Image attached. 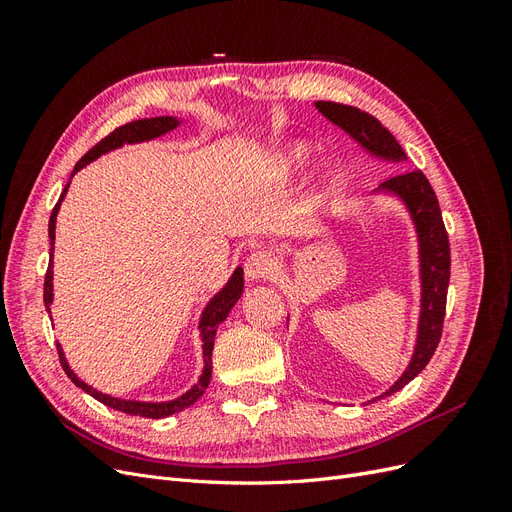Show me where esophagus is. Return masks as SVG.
<instances>
[{"mask_svg":"<svg viewBox=\"0 0 512 512\" xmlns=\"http://www.w3.org/2000/svg\"><path fill=\"white\" fill-rule=\"evenodd\" d=\"M275 273V256L271 252H254L245 260V277L250 282L269 280Z\"/></svg>","mask_w":512,"mask_h":512,"instance_id":"esophagus-1","label":"esophagus"}]
</instances>
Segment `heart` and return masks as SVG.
Here are the masks:
<instances>
[{
    "instance_id": "b5f03b06",
    "label": "heart",
    "mask_w": 512,
    "mask_h": 512,
    "mask_svg": "<svg viewBox=\"0 0 512 512\" xmlns=\"http://www.w3.org/2000/svg\"><path fill=\"white\" fill-rule=\"evenodd\" d=\"M307 158H309V149L305 145H294L282 156V168L288 170V173H297V170L305 166Z\"/></svg>"
}]
</instances>
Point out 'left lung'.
Here are the masks:
<instances>
[{
	"label": "left lung",
	"instance_id": "1",
	"mask_svg": "<svg viewBox=\"0 0 512 512\" xmlns=\"http://www.w3.org/2000/svg\"><path fill=\"white\" fill-rule=\"evenodd\" d=\"M316 108L331 123H335L350 138H354L369 156L386 162H406L404 149H401L395 136L374 115L359 111L354 106L324 100H318ZM378 192L399 198L408 209L418 239V273H421L418 275L421 277V314H418V331L412 359L391 389H386L382 395L376 397L382 399L404 389L410 380L421 374L440 344L446 312V290L448 280H451V247H448V235L442 222L436 192H433L421 170L389 177L380 183L376 194ZM376 399H369L367 404Z\"/></svg>",
	"mask_w": 512,
	"mask_h": 512
}]
</instances>
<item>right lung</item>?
Masks as SVG:
<instances>
[{
    "label": "right lung",
    "instance_id": "obj_1",
    "mask_svg": "<svg viewBox=\"0 0 512 512\" xmlns=\"http://www.w3.org/2000/svg\"><path fill=\"white\" fill-rule=\"evenodd\" d=\"M179 119L177 117H151V119H138V121H130L126 123V126L117 128L115 132L108 134L106 138H102V141L94 147L89 149L85 156L76 162L72 175L79 173L81 168H85L89 162H94L96 158H100L102 153H108L113 149H119L123 145H134V143H145V141H151V138H158L170 130H175L179 126ZM70 188V181L66 183L64 192H61L59 196V203L55 205L53 213H51V220H49V239H51V254H53V245H55V220H57V213H59V207L61 203H64L66 198V192ZM241 292H243V269L237 267L235 273L230 275V280L226 282V286L218 292L213 294L211 301L207 303V307L203 309V316H200V322H198V329H200V337H203V361H205V367H203V374H200L198 382L192 386L190 391H185L181 397L177 399H170V401H134V399H119V397H111L106 393H100L96 389H91L89 384H85L79 376L74 374V371L70 369L66 356H64V350H61V346L57 344V352H59V361H61V367H64V371L68 374V378L79 386V389H83L85 393H89L94 399L102 401L104 406L113 408V410H119V412H126V414H132V416H145V418H164V416H170V414H177L185 408H190L194 401H198L200 397H203L205 389L209 386V380H211V352H213V339H215V331H218L220 324L226 320V316L230 314V309L235 307V303L241 299ZM51 303H53V260L49 262V271H46V277H44V307L46 312L51 314Z\"/></svg>",
    "mask_w": 512,
    "mask_h": 512
}]
</instances>
